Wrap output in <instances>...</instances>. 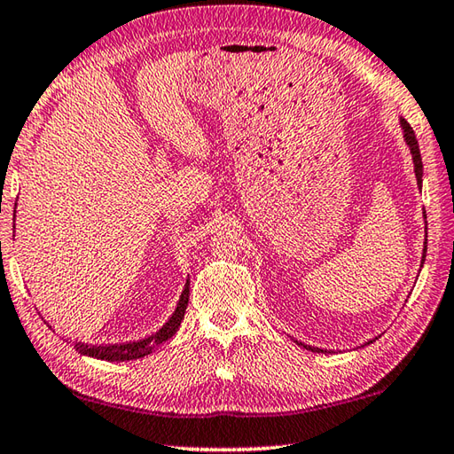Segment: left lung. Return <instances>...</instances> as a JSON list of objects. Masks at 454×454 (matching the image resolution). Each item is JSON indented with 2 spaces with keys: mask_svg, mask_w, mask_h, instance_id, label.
I'll return each mask as SVG.
<instances>
[{
  "mask_svg": "<svg viewBox=\"0 0 454 454\" xmlns=\"http://www.w3.org/2000/svg\"><path fill=\"white\" fill-rule=\"evenodd\" d=\"M402 128H403V137L407 141V145H410L411 149V155H413V165H415V176H417V184L421 186V179H423V161H421V151H419V144H417V137H415V131L413 128L407 123L405 120H402ZM423 262H425V255H423ZM374 342V340H370ZM368 342V344H370ZM305 346L307 350L310 352H326V350H321V348H315V346H307V344H301Z\"/></svg>",
  "mask_w": 454,
  "mask_h": 454,
  "instance_id": "8db88e82",
  "label": "left lung"
}]
</instances>
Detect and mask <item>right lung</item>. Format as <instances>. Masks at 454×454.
<instances>
[{
    "label": "right lung",
    "instance_id": "right-lung-1",
    "mask_svg": "<svg viewBox=\"0 0 454 454\" xmlns=\"http://www.w3.org/2000/svg\"><path fill=\"white\" fill-rule=\"evenodd\" d=\"M189 283L186 281V286L181 293V299H179V305H176L175 313L171 315V318L159 328L155 334L147 336L144 340H137V342H126V344H108V346H90V344H82V342H76L74 348L76 352L84 354V356H92L98 360H108V362H123V360H136V358H144L147 354L153 352L159 344H163L165 340L171 339V336L176 333V328L181 326V321L184 317V310L186 305H189Z\"/></svg>",
    "mask_w": 454,
    "mask_h": 454
}]
</instances>
